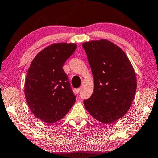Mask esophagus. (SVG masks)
I'll return each mask as SVG.
<instances>
[{"instance_id": "34e87169", "label": "esophagus", "mask_w": 158, "mask_h": 158, "mask_svg": "<svg viewBox=\"0 0 158 158\" xmlns=\"http://www.w3.org/2000/svg\"><path fill=\"white\" fill-rule=\"evenodd\" d=\"M80 91H81V88H78V89H77L76 90H75V92H76V94H78L80 92Z\"/></svg>"}]
</instances>
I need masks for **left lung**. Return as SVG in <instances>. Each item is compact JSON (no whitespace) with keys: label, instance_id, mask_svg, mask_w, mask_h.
<instances>
[{"label":"left lung","instance_id":"1","mask_svg":"<svg viewBox=\"0 0 158 158\" xmlns=\"http://www.w3.org/2000/svg\"><path fill=\"white\" fill-rule=\"evenodd\" d=\"M94 77V91L84 104L94 119L110 124L126 114L136 91V77L125 52L105 39L85 42Z\"/></svg>","mask_w":158,"mask_h":158}]
</instances>
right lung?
I'll return each mask as SVG.
<instances>
[{
  "label": "right lung",
  "mask_w": 158,
  "mask_h": 158,
  "mask_svg": "<svg viewBox=\"0 0 158 158\" xmlns=\"http://www.w3.org/2000/svg\"><path fill=\"white\" fill-rule=\"evenodd\" d=\"M77 48L74 44H54L40 51L31 62L24 84L27 102L34 116L51 124L62 119L76 101L64 62Z\"/></svg>",
  "instance_id": "right-lung-1"
}]
</instances>
